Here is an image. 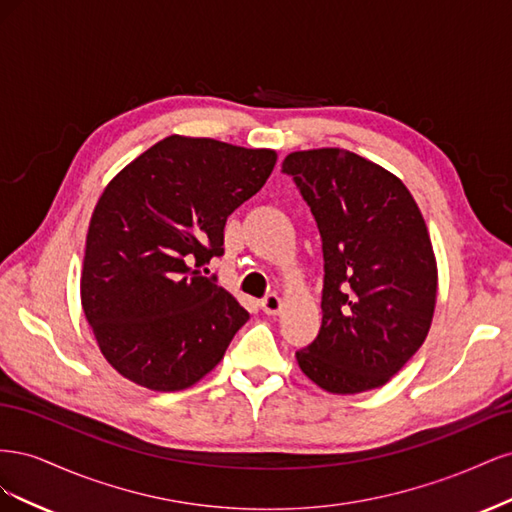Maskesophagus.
<instances>
[{
  "mask_svg": "<svg viewBox=\"0 0 512 512\" xmlns=\"http://www.w3.org/2000/svg\"><path fill=\"white\" fill-rule=\"evenodd\" d=\"M260 307H262V312H265V314L275 316L282 309V299L277 297V294H267V297L260 301Z\"/></svg>",
  "mask_w": 512,
  "mask_h": 512,
  "instance_id": "34e87169",
  "label": "esophagus"
}]
</instances>
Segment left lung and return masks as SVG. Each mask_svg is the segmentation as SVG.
<instances>
[{"mask_svg": "<svg viewBox=\"0 0 512 512\" xmlns=\"http://www.w3.org/2000/svg\"><path fill=\"white\" fill-rule=\"evenodd\" d=\"M322 239V327L297 352L320 389L354 395L389 382L423 346L438 294L421 209L401 179L352 151L288 153Z\"/></svg>", "mask_w": 512, "mask_h": 512, "instance_id": "1", "label": "left lung"}]
</instances>
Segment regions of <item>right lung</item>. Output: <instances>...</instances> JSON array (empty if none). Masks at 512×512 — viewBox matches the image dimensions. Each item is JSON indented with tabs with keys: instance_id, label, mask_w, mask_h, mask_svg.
Here are the masks:
<instances>
[{
	"instance_id": "1",
	"label": "right lung",
	"mask_w": 512,
	"mask_h": 512,
	"mask_svg": "<svg viewBox=\"0 0 512 512\" xmlns=\"http://www.w3.org/2000/svg\"><path fill=\"white\" fill-rule=\"evenodd\" d=\"M275 160L273 149L173 134L106 185L87 230L81 303L123 378L183 391L222 361L250 314L200 267L224 254L228 215Z\"/></svg>"
}]
</instances>
